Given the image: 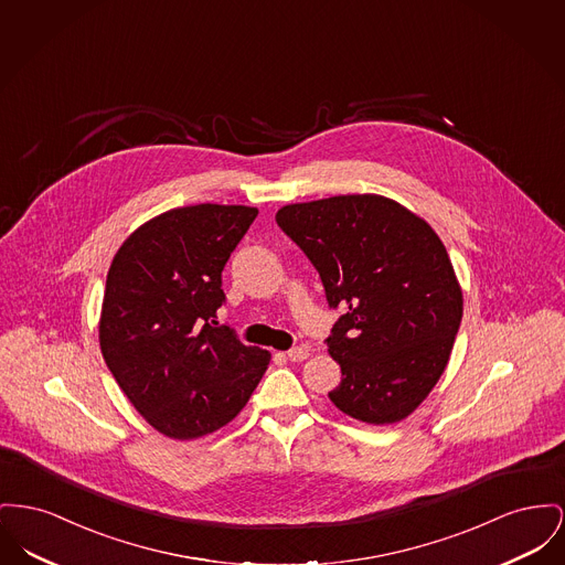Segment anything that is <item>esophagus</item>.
I'll return each mask as SVG.
<instances>
[{"instance_id": "1", "label": "esophagus", "mask_w": 565, "mask_h": 565, "mask_svg": "<svg viewBox=\"0 0 565 565\" xmlns=\"http://www.w3.org/2000/svg\"><path fill=\"white\" fill-rule=\"evenodd\" d=\"M286 356H288V361H292V363H300V361H305V359L309 356V350H305V348H292V350L286 352Z\"/></svg>"}]
</instances>
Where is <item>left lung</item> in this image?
I'll return each instance as SVG.
<instances>
[{
	"label": "left lung",
	"instance_id": "left-lung-1",
	"mask_svg": "<svg viewBox=\"0 0 565 565\" xmlns=\"http://www.w3.org/2000/svg\"><path fill=\"white\" fill-rule=\"evenodd\" d=\"M275 220L341 311L327 339L341 366L332 403L369 425L403 420L444 373L463 318L444 243L425 220L375 194L288 204Z\"/></svg>",
	"mask_w": 565,
	"mask_h": 565
}]
</instances>
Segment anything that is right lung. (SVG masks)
<instances>
[{"label":"right lung","instance_id":"right-lung-1","mask_svg":"<svg viewBox=\"0 0 565 565\" xmlns=\"http://www.w3.org/2000/svg\"><path fill=\"white\" fill-rule=\"evenodd\" d=\"M256 215L241 204L172 209L130 234L108 268L102 356L140 416L172 439L228 425L270 361L215 322L222 270Z\"/></svg>","mask_w":565,"mask_h":565}]
</instances>
